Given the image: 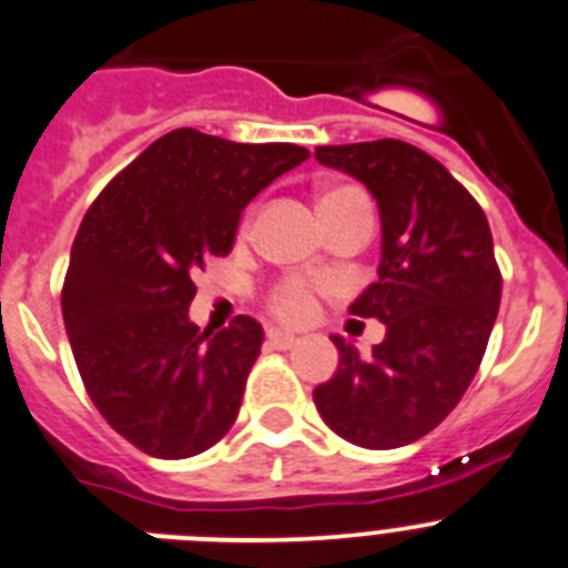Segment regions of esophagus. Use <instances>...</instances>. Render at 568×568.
<instances>
[{"mask_svg":"<svg viewBox=\"0 0 568 568\" xmlns=\"http://www.w3.org/2000/svg\"><path fill=\"white\" fill-rule=\"evenodd\" d=\"M267 344L275 346V349H293V346L298 344V335L284 333V329H270Z\"/></svg>","mask_w":568,"mask_h":568,"instance_id":"obj_1","label":"esophagus"}]
</instances>
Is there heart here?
<instances>
[{"label": "heart", "instance_id": "1", "mask_svg": "<svg viewBox=\"0 0 568 568\" xmlns=\"http://www.w3.org/2000/svg\"><path fill=\"white\" fill-rule=\"evenodd\" d=\"M344 190L353 187H335L324 195L344 193ZM270 310L284 321H307L310 315L315 313V298L313 293H310L307 284H301V281H284V284H278V287L270 293Z\"/></svg>", "mask_w": 568, "mask_h": 568}]
</instances>
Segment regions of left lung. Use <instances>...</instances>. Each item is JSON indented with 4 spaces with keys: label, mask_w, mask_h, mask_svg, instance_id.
I'll return each mask as SVG.
<instances>
[{
    "label": "left lung",
    "mask_w": 568,
    "mask_h": 568,
    "mask_svg": "<svg viewBox=\"0 0 568 568\" xmlns=\"http://www.w3.org/2000/svg\"><path fill=\"white\" fill-rule=\"evenodd\" d=\"M378 202V281L349 313L386 327L369 358L333 335L338 373L315 386L324 424L364 449H395L433 433L478 373L500 307L489 222L469 190L398 139L315 148Z\"/></svg>",
    "instance_id": "left-lung-1"
}]
</instances>
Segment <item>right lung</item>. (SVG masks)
I'll return each instance as SVG.
<instances>
[{"label":"right lung","mask_w":568,"mask_h":568,"mask_svg":"<svg viewBox=\"0 0 568 568\" xmlns=\"http://www.w3.org/2000/svg\"><path fill=\"white\" fill-rule=\"evenodd\" d=\"M310 159L298 144H239L179 128L155 139L84 213L62 315L90 400L135 449L164 460L227 435L264 344L250 315L199 333L193 275L233 250L241 210Z\"/></svg>","instance_id":"1"}]
</instances>
